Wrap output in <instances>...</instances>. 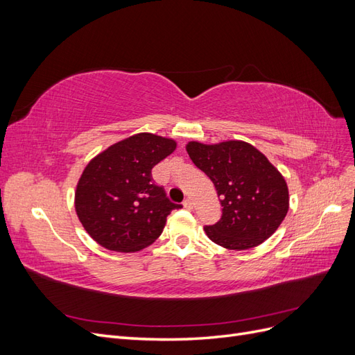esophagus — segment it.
Masks as SVG:
<instances>
[{
	"instance_id": "obj_1",
	"label": "esophagus",
	"mask_w": 355,
	"mask_h": 355,
	"mask_svg": "<svg viewBox=\"0 0 355 355\" xmlns=\"http://www.w3.org/2000/svg\"><path fill=\"white\" fill-rule=\"evenodd\" d=\"M184 207L188 209V210H192V201H191V198L184 200Z\"/></svg>"
}]
</instances>
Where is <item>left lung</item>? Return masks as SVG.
Listing matches in <instances>:
<instances>
[{
  "label": "left lung",
  "mask_w": 355,
  "mask_h": 355,
  "mask_svg": "<svg viewBox=\"0 0 355 355\" xmlns=\"http://www.w3.org/2000/svg\"><path fill=\"white\" fill-rule=\"evenodd\" d=\"M187 151L220 198V219L204 227L207 237L230 250L252 249L270 239L287 214L288 189L268 158L241 141L189 142Z\"/></svg>",
  "instance_id": "left-lung-1"
}]
</instances>
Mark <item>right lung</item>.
Masks as SVG:
<instances>
[{
	"label": "right lung",
	"instance_id": "add662e5",
	"mask_svg": "<svg viewBox=\"0 0 355 355\" xmlns=\"http://www.w3.org/2000/svg\"><path fill=\"white\" fill-rule=\"evenodd\" d=\"M175 149L171 139L139 133L90 161L78 180L75 210L94 241L130 253L159 237L171 210L182 206L154 184L151 170Z\"/></svg>",
	"mask_w": 355,
	"mask_h": 355
}]
</instances>
